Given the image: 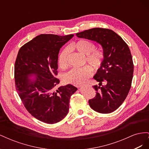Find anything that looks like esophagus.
<instances>
[{
    "mask_svg": "<svg viewBox=\"0 0 149 149\" xmlns=\"http://www.w3.org/2000/svg\"><path fill=\"white\" fill-rule=\"evenodd\" d=\"M85 85H80V86H78V87H79V88H81V87H83V86H84Z\"/></svg>",
    "mask_w": 149,
    "mask_h": 149,
    "instance_id": "1",
    "label": "esophagus"
}]
</instances>
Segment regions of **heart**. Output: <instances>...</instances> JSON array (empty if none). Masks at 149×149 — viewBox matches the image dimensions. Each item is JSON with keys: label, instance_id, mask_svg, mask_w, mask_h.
Wrapping results in <instances>:
<instances>
[{"label": "heart", "instance_id": "b5f03b06", "mask_svg": "<svg viewBox=\"0 0 149 149\" xmlns=\"http://www.w3.org/2000/svg\"><path fill=\"white\" fill-rule=\"evenodd\" d=\"M71 48L75 49L78 52L86 55V62L91 65L94 70H98L101 66L104 58V54L100 49H96V45L91 40L83 39L78 40L71 45ZM69 48H63L59 54L58 63L62 68L68 65V58ZM93 69L90 66H86L80 68H72L64 74L63 79L67 83L80 84L84 83L93 74Z\"/></svg>", "mask_w": 149, "mask_h": 149}]
</instances>
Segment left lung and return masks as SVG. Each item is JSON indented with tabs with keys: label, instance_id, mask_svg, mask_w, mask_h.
<instances>
[{
	"label": "left lung",
	"instance_id": "8db88e82",
	"mask_svg": "<svg viewBox=\"0 0 149 149\" xmlns=\"http://www.w3.org/2000/svg\"><path fill=\"white\" fill-rule=\"evenodd\" d=\"M76 36L96 42L103 48L102 64L93 77L100 86H93L96 94L89 104L100 113H111L123 103L131 87L134 64L130 49L119 35L107 29L94 28ZM102 81L106 85L101 87Z\"/></svg>",
	"mask_w": 149,
	"mask_h": 149
}]
</instances>
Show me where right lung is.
Segmentation results:
<instances>
[{"instance_id": "1", "label": "right lung", "mask_w": 149, "mask_h": 149, "mask_svg": "<svg viewBox=\"0 0 149 149\" xmlns=\"http://www.w3.org/2000/svg\"><path fill=\"white\" fill-rule=\"evenodd\" d=\"M74 35L42 34L22 46L15 63V88L29 113L47 124L67 115L71 96L78 89L71 84L58 87V58L63 45ZM33 75V80L31 76Z\"/></svg>"}]
</instances>
